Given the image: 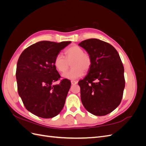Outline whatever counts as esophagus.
<instances>
[{"mask_svg": "<svg viewBox=\"0 0 146 146\" xmlns=\"http://www.w3.org/2000/svg\"><path fill=\"white\" fill-rule=\"evenodd\" d=\"M77 83V81H74V80H71V84L72 85H76Z\"/></svg>", "mask_w": 146, "mask_h": 146, "instance_id": "1", "label": "esophagus"}]
</instances>
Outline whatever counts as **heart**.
I'll return each mask as SVG.
<instances>
[{
    "label": "heart",
    "instance_id": "obj_1",
    "mask_svg": "<svg viewBox=\"0 0 146 146\" xmlns=\"http://www.w3.org/2000/svg\"><path fill=\"white\" fill-rule=\"evenodd\" d=\"M65 57L61 54H57L54 61L56 69L61 73L65 72L71 63L70 70L64 73L63 76L70 80H76L82 77L84 71L88 72L92 66L91 55L85 52L83 48L77 45H73L64 51Z\"/></svg>",
    "mask_w": 146,
    "mask_h": 146
}]
</instances>
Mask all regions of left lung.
<instances>
[{"instance_id": "obj_1", "label": "left lung", "mask_w": 146, "mask_h": 146, "mask_svg": "<svg viewBox=\"0 0 146 146\" xmlns=\"http://www.w3.org/2000/svg\"><path fill=\"white\" fill-rule=\"evenodd\" d=\"M78 45L92 58L88 75L78 83L82 102L94 115H107L121 104L125 88L124 69L120 56L113 46L98 39H86Z\"/></svg>"}]
</instances>
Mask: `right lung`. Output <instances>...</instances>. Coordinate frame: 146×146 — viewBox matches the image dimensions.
<instances>
[{"mask_svg": "<svg viewBox=\"0 0 146 146\" xmlns=\"http://www.w3.org/2000/svg\"><path fill=\"white\" fill-rule=\"evenodd\" d=\"M70 41L38 42L26 48L17 61L16 77L18 94L25 108L42 118L56 116L62 110L70 81L60 75L54 64L55 56Z\"/></svg>", "mask_w": 146, "mask_h": 146, "instance_id": "1", "label": "right lung"}]
</instances>
